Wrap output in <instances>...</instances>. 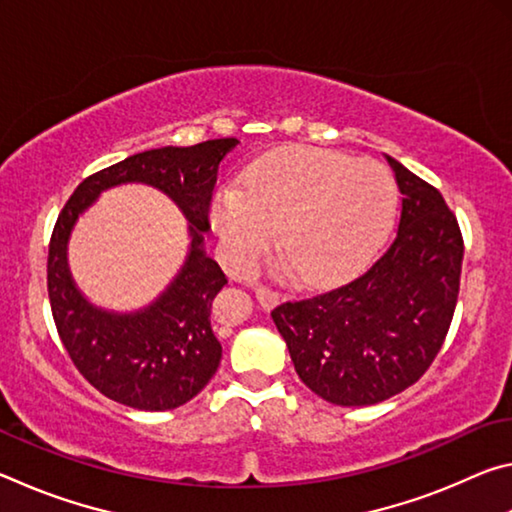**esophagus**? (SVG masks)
<instances>
[{"mask_svg": "<svg viewBox=\"0 0 512 512\" xmlns=\"http://www.w3.org/2000/svg\"><path fill=\"white\" fill-rule=\"evenodd\" d=\"M255 298H257V302L264 309H273L277 302H280V293L273 291V289H268V287H257L255 289Z\"/></svg>", "mask_w": 512, "mask_h": 512, "instance_id": "esophagus-1", "label": "esophagus"}]
</instances>
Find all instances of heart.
Wrapping results in <instances>:
<instances>
[{
    "label": "heart",
    "mask_w": 512,
    "mask_h": 512,
    "mask_svg": "<svg viewBox=\"0 0 512 512\" xmlns=\"http://www.w3.org/2000/svg\"><path fill=\"white\" fill-rule=\"evenodd\" d=\"M397 210L391 173L375 160L291 146L257 160L244 185L214 196L212 223L239 268L273 244L307 284L343 280L384 244Z\"/></svg>",
    "instance_id": "b5f03b06"
}]
</instances>
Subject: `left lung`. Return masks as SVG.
<instances>
[{
	"mask_svg": "<svg viewBox=\"0 0 512 512\" xmlns=\"http://www.w3.org/2000/svg\"><path fill=\"white\" fill-rule=\"evenodd\" d=\"M402 194L393 244L357 280L271 311L293 366L323 400L370 406L415 384L452 325L463 237L436 187L386 155Z\"/></svg>",
	"mask_w": 512,
	"mask_h": 512,
	"instance_id": "1",
	"label": "left lung"
}]
</instances>
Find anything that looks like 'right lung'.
<instances>
[{"mask_svg":"<svg viewBox=\"0 0 512 512\" xmlns=\"http://www.w3.org/2000/svg\"><path fill=\"white\" fill-rule=\"evenodd\" d=\"M235 137L194 146H162L85 178L58 214L47 259L51 314L69 359L110 400L140 411H169L203 391L221 363V343L210 325L216 293L228 284L207 257L203 235L221 160ZM142 182L167 193L190 223V253L179 275L149 308L119 315L101 310L75 287L66 244L78 216L110 186Z\"/></svg>","mask_w":512,"mask_h":512,"instance_id":"add662e5","label":"right lung"}]
</instances>
